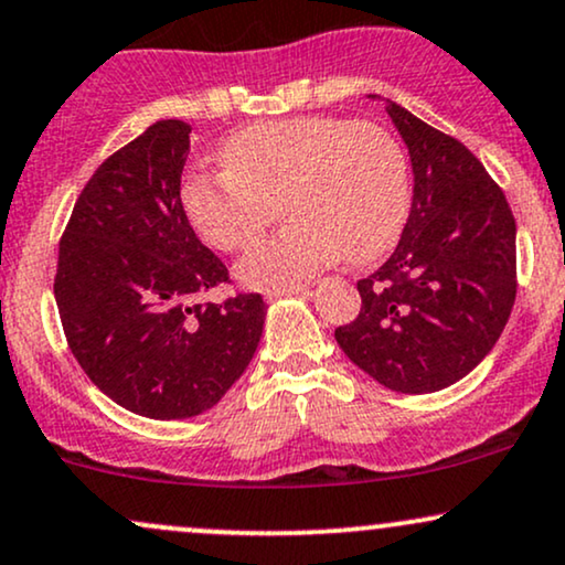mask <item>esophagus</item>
<instances>
[{"label": "esophagus", "mask_w": 565, "mask_h": 565, "mask_svg": "<svg viewBox=\"0 0 565 565\" xmlns=\"http://www.w3.org/2000/svg\"><path fill=\"white\" fill-rule=\"evenodd\" d=\"M305 295H310V287H305V284H300V287H291V289L268 291V300H278V297H305Z\"/></svg>", "instance_id": "obj_1"}]
</instances>
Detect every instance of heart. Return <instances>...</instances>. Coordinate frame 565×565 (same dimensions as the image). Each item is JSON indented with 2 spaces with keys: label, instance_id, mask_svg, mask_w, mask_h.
Instances as JSON below:
<instances>
[{
  "label": "heart",
  "instance_id": "heart-1",
  "mask_svg": "<svg viewBox=\"0 0 565 565\" xmlns=\"http://www.w3.org/2000/svg\"><path fill=\"white\" fill-rule=\"evenodd\" d=\"M226 171H192L181 202L196 234L221 253L249 247L281 202L289 226L239 263L260 291L300 287L339 257L365 265L384 257L411 213V162L376 124L334 115L268 120L228 136Z\"/></svg>",
  "mask_w": 565,
  "mask_h": 565
}]
</instances>
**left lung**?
Returning <instances> with one entry per match:
<instances>
[{"label":"left lung","instance_id":"left-lung-1","mask_svg":"<svg viewBox=\"0 0 565 565\" xmlns=\"http://www.w3.org/2000/svg\"><path fill=\"white\" fill-rule=\"evenodd\" d=\"M384 105L411 154V215L390 260L358 281V318L334 337L386 390L439 392L477 369L511 318L515 221L458 139Z\"/></svg>","mask_w":565,"mask_h":565}]
</instances>
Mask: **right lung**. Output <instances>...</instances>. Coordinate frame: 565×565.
<instances>
[{
	"label": "right lung",
	"instance_id": "add662e5",
	"mask_svg": "<svg viewBox=\"0 0 565 565\" xmlns=\"http://www.w3.org/2000/svg\"><path fill=\"white\" fill-rule=\"evenodd\" d=\"M192 126L158 120L94 171L60 242L54 300L78 365L145 418L200 416L247 371L260 295L200 302L228 270L181 205Z\"/></svg>",
	"mask_w": 565,
	"mask_h": 565
}]
</instances>
